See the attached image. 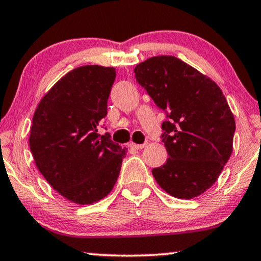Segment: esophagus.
<instances>
[{"label": "esophagus", "instance_id": "obj_1", "mask_svg": "<svg viewBox=\"0 0 261 261\" xmlns=\"http://www.w3.org/2000/svg\"><path fill=\"white\" fill-rule=\"evenodd\" d=\"M129 146L132 148H134V149H141V148H144L145 146H146V144H142V145H138V144H134V142H130L129 144Z\"/></svg>", "mask_w": 261, "mask_h": 261}]
</instances>
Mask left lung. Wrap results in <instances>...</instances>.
I'll use <instances>...</instances> for the list:
<instances>
[{"mask_svg": "<svg viewBox=\"0 0 261 261\" xmlns=\"http://www.w3.org/2000/svg\"><path fill=\"white\" fill-rule=\"evenodd\" d=\"M138 83L159 108L166 163L152 173L159 187L191 199L215 183L233 152L235 120L215 82L173 56L152 57L134 69Z\"/></svg>", "mask_w": 261, "mask_h": 261, "instance_id": "8db88e82", "label": "left lung"}]
</instances>
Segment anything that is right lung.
<instances>
[{"label":"right lung","mask_w":261,"mask_h":261,"mask_svg":"<svg viewBox=\"0 0 261 261\" xmlns=\"http://www.w3.org/2000/svg\"><path fill=\"white\" fill-rule=\"evenodd\" d=\"M114 67L85 65L60 78L46 92L31 124L30 147L38 170L59 195L88 205L115 185L126 148L99 137L115 81Z\"/></svg>","instance_id":"obj_1"}]
</instances>
